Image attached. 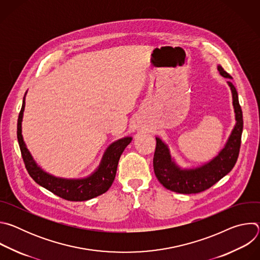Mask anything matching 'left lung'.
I'll return each mask as SVG.
<instances>
[{"instance_id": "1", "label": "left lung", "mask_w": 260, "mask_h": 260, "mask_svg": "<svg viewBox=\"0 0 260 260\" xmlns=\"http://www.w3.org/2000/svg\"><path fill=\"white\" fill-rule=\"evenodd\" d=\"M218 71L223 77L230 79L233 78L221 66H218ZM228 83L233 92V103L237 123L225 147L213 160L198 169L181 170L172 160L167 145L159 138H156L153 169L157 180L167 189L185 194L205 191L228 175L235 167L241 148L243 113L235 85L231 81H228Z\"/></svg>"}]
</instances>
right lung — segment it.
<instances>
[{
  "mask_svg": "<svg viewBox=\"0 0 260 260\" xmlns=\"http://www.w3.org/2000/svg\"><path fill=\"white\" fill-rule=\"evenodd\" d=\"M24 110V99L17 120V139L25 169L32 180L55 196L71 202H82L105 193L112 185L117 171L119 158L125 147L132 142L131 137L120 139L111 144L106 150L99 169L88 178L67 180L55 178L43 172L34 161L26 149L21 136V120Z\"/></svg>",
  "mask_w": 260,
  "mask_h": 260,
  "instance_id": "1",
  "label": "right lung"
}]
</instances>
